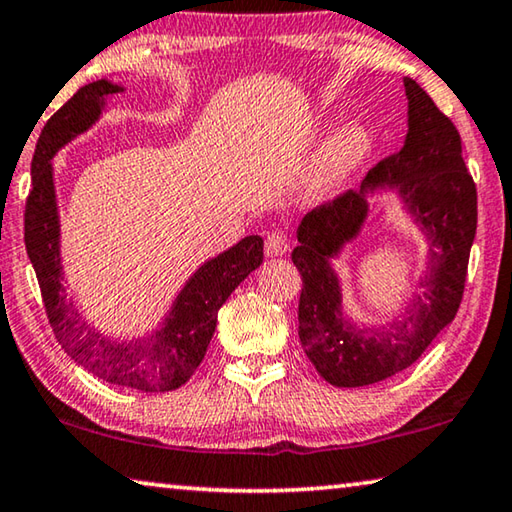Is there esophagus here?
Here are the masks:
<instances>
[{"mask_svg":"<svg viewBox=\"0 0 512 512\" xmlns=\"http://www.w3.org/2000/svg\"><path fill=\"white\" fill-rule=\"evenodd\" d=\"M287 248H289V241L282 232H271L264 241L266 257H282L287 253Z\"/></svg>","mask_w":512,"mask_h":512,"instance_id":"34e87169","label":"esophagus"}]
</instances>
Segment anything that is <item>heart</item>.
<instances>
[{"label":"heart","mask_w":512,"mask_h":512,"mask_svg":"<svg viewBox=\"0 0 512 512\" xmlns=\"http://www.w3.org/2000/svg\"><path fill=\"white\" fill-rule=\"evenodd\" d=\"M371 132L358 120L344 123L321 145L310 170H307L303 191L310 200H323L351 180L371 154Z\"/></svg>","instance_id":"obj_1"}]
</instances>
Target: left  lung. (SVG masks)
<instances>
[{"label":"left lung","mask_w":512,"mask_h":512,"mask_svg":"<svg viewBox=\"0 0 512 512\" xmlns=\"http://www.w3.org/2000/svg\"><path fill=\"white\" fill-rule=\"evenodd\" d=\"M408 134L403 148L364 177L360 191L316 207L300 221L291 253L303 278L298 337L314 369L335 387L380 383L415 364L456 316L476 237V184L462 159L458 129L415 79L405 77ZM394 190L425 237L422 291L389 324L348 320L331 264L359 236L368 198Z\"/></svg>","instance_id":"left-lung-1"}]
</instances>
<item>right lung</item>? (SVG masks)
Masks as SVG:
<instances>
[{
    "mask_svg": "<svg viewBox=\"0 0 512 512\" xmlns=\"http://www.w3.org/2000/svg\"><path fill=\"white\" fill-rule=\"evenodd\" d=\"M125 86L97 79L81 86L47 120L31 159V193L24 212V243L34 266L47 319L56 339L72 360L111 385L139 392H170L182 387L198 369L212 342L218 310L234 289L264 259V241L257 234L243 237L232 248L200 264L184 282L164 321L143 337L118 339L93 328L79 312L63 285L61 221L56 202L52 159L107 111L111 95Z\"/></svg>",
    "mask_w": 512,
    "mask_h": 512,
    "instance_id": "1",
    "label": "right lung"
}]
</instances>
